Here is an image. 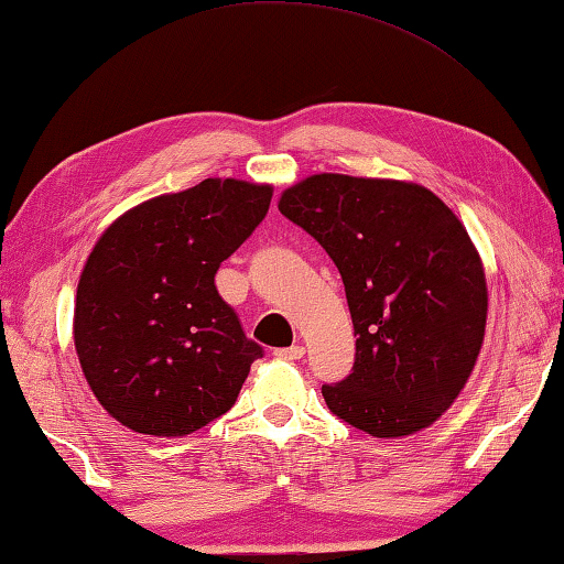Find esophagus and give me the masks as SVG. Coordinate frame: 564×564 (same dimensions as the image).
<instances>
[{
	"label": "esophagus",
	"mask_w": 564,
	"mask_h": 564,
	"mask_svg": "<svg viewBox=\"0 0 564 564\" xmlns=\"http://www.w3.org/2000/svg\"><path fill=\"white\" fill-rule=\"evenodd\" d=\"M303 356H305L303 346H291V348L275 350V358H281V360H301Z\"/></svg>",
	"instance_id": "esophagus-1"
}]
</instances>
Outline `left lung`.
I'll return each mask as SVG.
<instances>
[{
  "label": "left lung",
  "mask_w": 564,
  "mask_h": 564,
  "mask_svg": "<svg viewBox=\"0 0 564 564\" xmlns=\"http://www.w3.org/2000/svg\"><path fill=\"white\" fill-rule=\"evenodd\" d=\"M279 212L340 271L356 362L323 398L343 423L403 437L435 423L470 378L488 318L485 271L465 226L433 191L316 174Z\"/></svg>",
  "instance_id": "1"
}]
</instances>
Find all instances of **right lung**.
Wrapping results in <instances>:
<instances>
[{
	"instance_id": "1",
	"label": "right lung",
	"mask_w": 564,
	"mask_h": 564,
	"mask_svg": "<svg viewBox=\"0 0 564 564\" xmlns=\"http://www.w3.org/2000/svg\"><path fill=\"white\" fill-rule=\"evenodd\" d=\"M273 188L206 178L117 218L84 265L74 346L99 403L133 433L178 437L236 403L263 348L216 271L269 214Z\"/></svg>"
}]
</instances>
